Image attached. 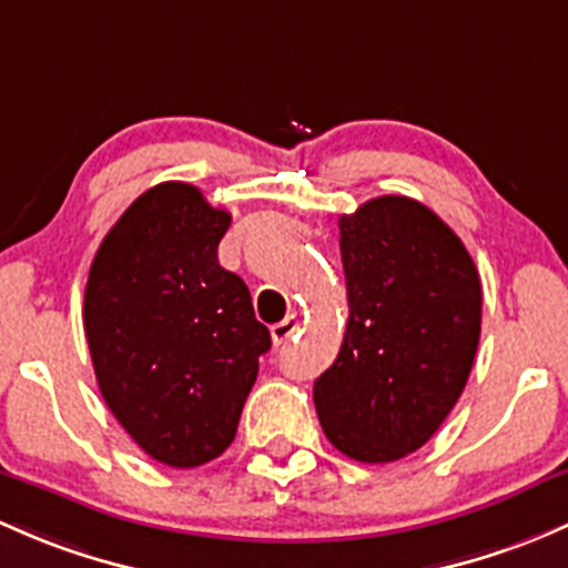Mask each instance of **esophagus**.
<instances>
[{"label":"esophagus","mask_w":568,"mask_h":568,"mask_svg":"<svg viewBox=\"0 0 568 568\" xmlns=\"http://www.w3.org/2000/svg\"><path fill=\"white\" fill-rule=\"evenodd\" d=\"M296 329H300V318H296V315H288V318H285V321H280V324H274V326H272V339H274V345L288 343V339L296 334Z\"/></svg>","instance_id":"esophagus-1"}]
</instances>
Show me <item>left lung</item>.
<instances>
[{
    "instance_id": "left-lung-1",
    "label": "left lung",
    "mask_w": 568,
    "mask_h": 568,
    "mask_svg": "<svg viewBox=\"0 0 568 568\" xmlns=\"http://www.w3.org/2000/svg\"><path fill=\"white\" fill-rule=\"evenodd\" d=\"M348 326L313 386L332 446L394 463L425 446L465 389L481 283L459 236L425 204L381 195L339 217Z\"/></svg>"
}]
</instances>
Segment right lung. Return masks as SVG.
Returning a JSON list of instances; mask_svg holds the SVG:
<instances>
[{
  "label": "right lung",
  "instance_id": "right-lung-1",
  "mask_svg": "<svg viewBox=\"0 0 568 568\" xmlns=\"http://www.w3.org/2000/svg\"><path fill=\"white\" fill-rule=\"evenodd\" d=\"M231 214L199 187L139 195L89 268L83 329L100 394L158 463L195 468L234 440L244 399L272 348L239 274L220 266Z\"/></svg>",
  "mask_w": 568,
  "mask_h": 568
}]
</instances>
